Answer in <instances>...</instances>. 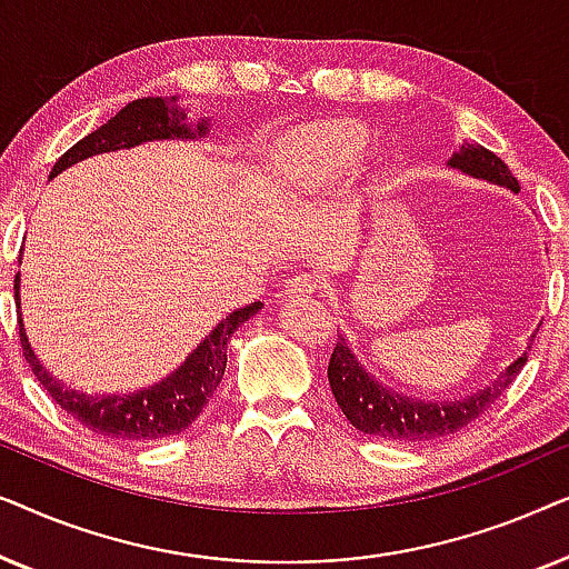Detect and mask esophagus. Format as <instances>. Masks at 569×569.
Returning a JSON list of instances; mask_svg holds the SVG:
<instances>
[{
    "label": "esophagus",
    "mask_w": 569,
    "mask_h": 569,
    "mask_svg": "<svg viewBox=\"0 0 569 569\" xmlns=\"http://www.w3.org/2000/svg\"><path fill=\"white\" fill-rule=\"evenodd\" d=\"M318 292V279L316 274H310V271H302V274H295L292 279H287L284 282V295L287 298H308V295Z\"/></svg>",
    "instance_id": "1"
}]
</instances>
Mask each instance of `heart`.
Wrapping results in <instances>:
<instances>
[{"mask_svg": "<svg viewBox=\"0 0 569 569\" xmlns=\"http://www.w3.org/2000/svg\"><path fill=\"white\" fill-rule=\"evenodd\" d=\"M365 131L357 123H323L295 137L290 154L295 162L308 168V173L323 178H337L357 166L362 158Z\"/></svg>", "mask_w": 569, "mask_h": 569, "instance_id": "heart-1", "label": "heart"}]
</instances>
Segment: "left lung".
I'll use <instances>...</instances> for the list:
<instances>
[{
	"instance_id": "8db88e82",
	"label": "left lung",
	"mask_w": 569,
	"mask_h": 569,
	"mask_svg": "<svg viewBox=\"0 0 569 569\" xmlns=\"http://www.w3.org/2000/svg\"><path fill=\"white\" fill-rule=\"evenodd\" d=\"M448 166L461 170V173L481 178V181L505 186V189L516 193L520 191L510 168L495 152H489L487 147L477 142H463L458 147V152L450 154ZM526 360L528 352L518 357L516 362H510L485 391L450 401H422L396 393L393 388L378 383L376 376H370L357 360L347 339L339 337L329 360V386L349 425L357 427L360 432L393 442H422L463 430L466 425L485 415L500 399L505 388L518 378Z\"/></svg>"
}]
</instances>
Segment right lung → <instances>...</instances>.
Returning a JSON list of instances; mask_svg holds the SVG:
<instances>
[{"label":"right lung","mask_w":569,"mask_h":569,"mask_svg":"<svg viewBox=\"0 0 569 569\" xmlns=\"http://www.w3.org/2000/svg\"><path fill=\"white\" fill-rule=\"evenodd\" d=\"M207 134L209 123L204 119L199 123H186V113L176 106V98H139L131 100L127 108H121L111 121H106L92 134L80 139L74 147H69L57 160V166H53L51 178L59 176L69 166H74V162L92 158V154L129 150V147L142 142H154V139H201ZM14 302H18L22 355H26L33 376L41 380L46 393L69 417H74L77 422L88 427V430L127 442L160 440L189 430L191 422H197L201 409L214 396L224 376L230 337L238 331L240 323H246L253 313H259L263 306V302H251V306L238 308L230 316H224L209 331V337L186 357L181 368L170 372L168 378H162L160 383L131 393L88 396L67 388L36 357L26 337V323H22L20 313V274L14 277Z\"/></svg>","instance_id":"obj_1"}]
</instances>
